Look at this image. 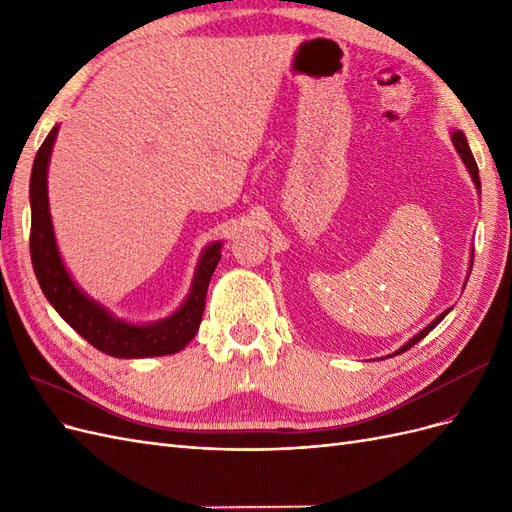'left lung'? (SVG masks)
I'll list each match as a JSON object with an SVG mask.
<instances>
[{
  "label": "left lung",
  "mask_w": 512,
  "mask_h": 512,
  "mask_svg": "<svg viewBox=\"0 0 512 512\" xmlns=\"http://www.w3.org/2000/svg\"><path fill=\"white\" fill-rule=\"evenodd\" d=\"M453 143H455V149H457V153H459V156H461V160H463V164H466L468 166V170H470V175H472V179H474V183H476V188H480V179H478V166H476V160H474V156H472V151H470V145H468V141H466V136H463V132H453ZM448 312H444L442 316H438L436 320H433L431 324H429V327H425L421 333H418V335H414L412 339H410V342L404 346V348H399L395 354H401V352H406L408 348H412L414 344H418V342H421V339L429 333V331H433V329H436L438 327V324H440V320L446 316Z\"/></svg>",
  "instance_id": "obj_1"
}]
</instances>
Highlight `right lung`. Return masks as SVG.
<instances>
[{
  "label": "right lung",
  "mask_w": 512,
  "mask_h": 512,
  "mask_svg": "<svg viewBox=\"0 0 512 512\" xmlns=\"http://www.w3.org/2000/svg\"><path fill=\"white\" fill-rule=\"evenodd\" d=\"M55 136L57 128L44 138L34 160L32 181H29V203H32L29 252H32V265L44 297L76 333L85 337L94 348L111 356L143 359V356H162L183 350L190 339H194L200 320H203L207 288L222 258V243L209 245L200 258L190 297L185 299L179 312L156 324H143V327L115 320L104 307L87 299L76 288L57 252L49 213V194H46V168H49Z\"/></svg>",
  "instance_id": "add662e5"
}]
</instances>
